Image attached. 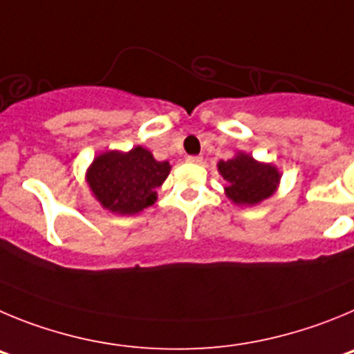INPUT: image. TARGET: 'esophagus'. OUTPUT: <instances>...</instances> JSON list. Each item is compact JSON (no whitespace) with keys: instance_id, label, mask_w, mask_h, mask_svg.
Wrapping results in <instances>:
<instances>
[{"instance_id":"34e87169","label":"esophagus","mask_w":354,"mask_h":354,"mask_svg":"<svg viewBox=\"0 0 354 354\" xmlns=\"http://www.w3.org/2000/svg\"><path fill=\"white\" fill-rule=\"evenodd\" d=\"M187 162H190V164H201V162H203V157H199V155H189V157H187Z\"/></svg>"}]
</instances>
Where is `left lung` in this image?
I'll use <instances>...</instances> for the list:
<instances>
[{
    "mask_svg": "<svg viewBox=\"0 0 354 354\" xmlns=\"http://www.w3.org/2000/svg\"><path fill=\"white\" fill-rule=\"evenodd\" d=\"M227 187L225 196L236 205L252 206L273 196L279 187L280 173L275 165L254 160L250 155L238 153L216 164Z\"/></svg>",
    "mask_w": 354,
    "mask_h": 354,
    "instance_id": "1",
    "label": "left lung"
}]
</instances>
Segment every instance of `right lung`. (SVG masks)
Returning a JSON list of instances; mask_svg holds the SVG:
<instances>
[{
  "label": "right lung",
  "mask_w": 354,
  "mask_h": 354,
  "mask_svg": "<svg viewBox=\"0 0 354 354\" xmlns=\"http://www.w3.org/2000/svg\"><path fill=\"white\" fill-rule=\"evenodd\" d=\"M169 162L155 160L151 151L136 146L130 151L98 155L86 173L95 199L120 215H136L157 201V189L169 176Z\"/></svg>",
  "instance_id": "1"
}]
</instances>
